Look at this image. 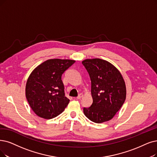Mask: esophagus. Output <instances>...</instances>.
Here are the masks:
<instances>
[{"label":"esophagus","mask_w":157,"mask_h":157,"mask_svg":"<svg viewBox=\"0 0 157 157\" xmlns=\"http://www.w3.org/2000/svg\"><path fill=\"white\" fill-rule=\"evenodd\" d=\"M83 97V95L82 93H80V94H79V95H78V97H77V99H78V100H79V99H80L81 98H82Z\"/></svg>","instance_id":"obj_1"}]
</instances>
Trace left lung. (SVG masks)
<instances>
[{"mask_svg":"<svg viewBox=\"0 0 157 157\" xmlns=\"http://www.w3.org/2000/svg\"><path fill=\"white\" fill-rule=\"evenodd\" d=\"M82 63L90 75L93 98L90 107L84 108V113L93 122L108 121L126 100V85L122 75L113 65L100 59H86Z\"/></svg>","mask_w":157,"mask_h":157,"instance_id":"1","label":"left lung"}]
</instances>
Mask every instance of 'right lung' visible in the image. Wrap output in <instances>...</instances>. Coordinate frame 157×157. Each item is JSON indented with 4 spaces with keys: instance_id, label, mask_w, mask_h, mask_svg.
Returning <instances> with one entry per match:
<instances>
[{
    "instance_id": "1",
    "label": "right lung",
    "mask_w": 157,
    "mask_h": 157,
    "mask_svg": "<svg viewBox=\"0 0 157 157\" xmlns=\"http://www.w3.org/2000/svg\"><path fill=\"white\" fill-rule=\"evenodd\" d=\"M75 62L68 59H49L30 74L26 86V97L36 115L52 119L64 111L70 100L65 96L62 75Z\"/></svg>"
}]
</instances>
